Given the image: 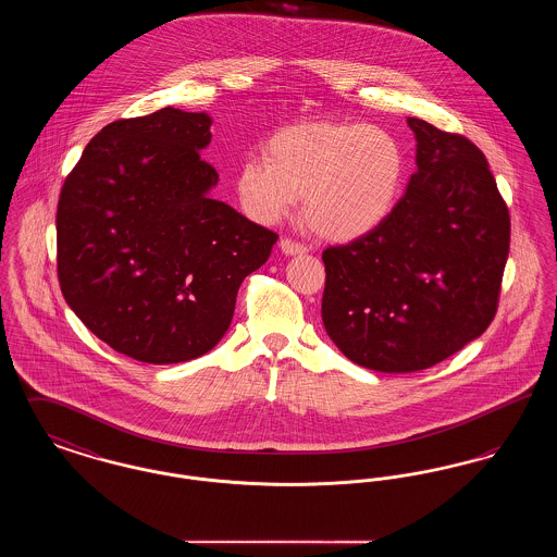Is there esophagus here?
Here are the masks:
<instances>
[{"label": "esophagus", "mask_w": 557, "mask_h": 557, "mask_svg": "<svg viewBox=\"0 0 557 557\" xmlns=\"http://www.w3.org/2000/svg\"><path fill=\"white\" fill-rule=\"evenodd\" d=\"M280 248H282V252H284V255H288V257L305 255V252L309 250L305 244H300V242H296V239L292 238L280 239Z\"/></svg>", "instance_id": "34e87169"}]
</instances>
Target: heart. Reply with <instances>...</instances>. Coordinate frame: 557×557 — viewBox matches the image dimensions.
<instances>
[{"instance_id":"b5f03b06","label":"heart","mask_w":557,"mask_h":557,"mask_svg":"<svg viewBox=\"0 0 557 557\" xmlns=\"http://www.w3.org/2000/svg\"><path fill=\"white\" fill-rule=\"evenodd\" d=\"M407 154L395 133L363 123H302L273 133L263 160L246 159L234 184L242 209L273 223L302 196V221L330 242L380 230L397 209Z\"/></svg>"}]
</instances>
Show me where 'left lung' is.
I'll use <instances>...</instances> for the list:
<instances>
[{
    "label": "left lung",
    "mask_w": 557,
    "mask_h": 557,
    "mask_svg": "<svg viewBox=\"0 0 557 557\" xmlns=\"http://www.w3.org/2000/svg\"><path fill=\"white\" fill-rule=\"evenodd\" d=\"M418 171L391 219L323 250L321 319L346 359L407 373L478 338L499 307L509 211L476 144L407 119Z\"/></svg>",
    "instance_id": "1"
}]
</instances>
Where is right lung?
Segmentation results:
<instances>
[{
	"label": "right lung",
	"mask_w": 557,
	"mask_h": 557,
	"mask_svg": "<svg viewBox=\"0 0 557 557\" xmlns=\"http://www.w3.org/2000/svg\"><path fill=\"white\" fill-rule=\"evenodd\" d=\"M211 116L162 108L107 125L66 175L55 212L64 300L102 343L144 363L209 352L239 284L277 234L212 200L200 150Z\"/></svg>",
	"instance_id": "1"
}]
</instances>
